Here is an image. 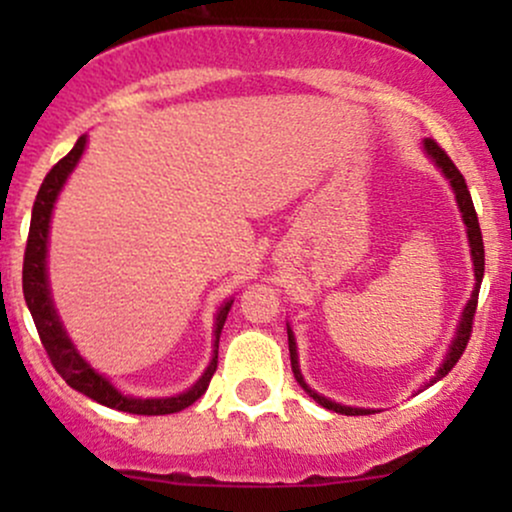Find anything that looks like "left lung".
<instances>
[{
    "label": "left lung",
    "instance_id": "obj_1",
    "mask_svg": "<svg viewBox=\"0 0 512 512\" xmlns=\"http://www.w3.org/2000/svg\"><path fill=\"white\" fill-rule=\"evenodd\" d=\"M424 149L428 151V156H431L433 161H436L438 166L443 168L445 178L450 180L452 190H455L457 204H460V211H462V219H464V223H467V236H469V245H472V260H474V276H477V284H474V293H472V298H469L467 308H464V313H462L460 330H457L455 342H452V346H450V354L445 356V363H443V366H440V370L436 373V378H433V383H436V380L445 378V375H448L450 370L455 368V363L460 361V356L464 354V349H467L469 337H472V325H474V313H477V303H479L481 279H484V238H481L479 219H477V211H474L472 195H469V190H467V182H464L462 173H460V170H457L455 163H452V158L445 154L443 149H440V144L436 142V139H426ZM289 354H291V370H293V375H296L298 385H301L303 390L308 392V395L313 397L317 404H322V407H325V409H332V411H337V414H346V416L373 414V411H370V409L342 407V404L330 402V399L320 397V395H317V392H313L308 385H305V380H303V375H301V368H298L296 342H293L291 330H289Z\"/></svg>",
    "mask_w": 512,
    "mask_h": 512
}]
</instances>
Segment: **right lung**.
I'll return each mask as SVG.
<instances>
[{"mask_svg":"<svg viewBox=\"0 0 512 512\" xmlns=\"http://www.w3.org/2000/svg\"><path fill=\"white\" fill-rule=\"evenodd\" d=\"M86 137L76 139L74 149L67 156L60 158L55 166L50 168V173L45 175L43 185H40L38 197L33 204V216H31V231H28L26 240V255H23V298H26L28 310H31L35 330L40 334V342H43L45 351H48L50 363L55 366L57 373L62 375V380L69 387H74L81 395L91 397L93 402L103 404V407L127 411V414H144V416H161V414H175L182 411L190 404H195L199 397L207 392L211 383V375L216 373L219 366V354L214 356L207 373L199 378V383L187 390L185 395L168 397V399H134L125 397L115 390L103 375H98L88 363L76 354L74 344L69 342L67 332L62 330L60 320H57L55 308L50 301V289H48V274H45V252H48V228H50V214L52 204H55L57 195H60L64 180L72 173L76 161L84 154ZM233 301H226L221 305L219 315H216V349H219V334L223 330V322H226L228 310H231Z\"/></svg>","mask_w":512,"mask_h":512,"instance_id":"right-lung-1","label":"right lung"}]
</instances>
